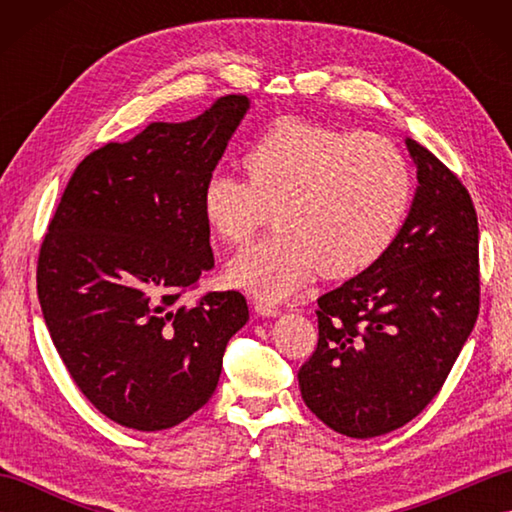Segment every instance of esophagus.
I'll list each match as a JSON object with an SVG mask.
<instances>
[{
    "mask_svg": "<svg viewBox=\"0 0 512 512\" xmlns=\"http://www.w3.org/2000/svg\"><path fill=\"white\" fill-rule=\"evenodd\" d=\"M253 308L259 317H279L281 314V310L277 306H270V303H266V301H255Z\"/></svg>",
    "mask_w": 512,
    "mask_h": 512,
    "instance_id": "esophagus-1",
    "label": "esophagus"
}]
</instances>
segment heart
<instances>
[{"instance_id":"b5f03b06","label":"heart","mask_w":512,"mask_h":512,"mask_svg":"<svg viewBox=\"0 0 512 512\" xmlns=\"http://www.w3.org/2000/svg\"><path fill=\"white\" fill-rule=\"evenodd\" d=\"M250 183L213 173L204 220L228 244L248 242L277 209L275 235L228 264V279L266 301H284L325 277H352L394 242L411 204L405 156L383 136L284 121L244 154Z\"/></svg>"}]
</instances>
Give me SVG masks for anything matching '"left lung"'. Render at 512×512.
Masks as SVG:
<instances>
[{
  "instance_id": "obj_1",
  "label": "left lung",
  "mask_w": 512,
  "mask_h": 512,
  "mask_svg": "<svg viewBox=\"0 0 512 512\" xmlns=\"http://www.w3.org/2000/svg\"><path fill=\"white\" fill-rule=\"evenodd\" d=\"M405 145L418 178L407 220L378 262L319 297V343L297 374L308 409L347 438L416 418L480 312L471 195L429 149Z\"/></svg>"
}]
</instances>
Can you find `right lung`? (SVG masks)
<instances>
[{"instance_id": "1", "label": "right lung", "mask_w": 512, "mask_h": 512, "mask_svg": "<svg viewBox=\"0 0 512 512\" xmlns=\"http://www.w3.org/2000/svg\"><path fill=\"white\" fill-rule=\"evenodd\" d=\"M248 107L228 94L92 151L43 237L37 292L52 343L83 396L127 429L176 427L206 405L248 321L235 290L182 303L215 264L202 189Z\"/></svg>"}]
</instances>
